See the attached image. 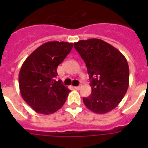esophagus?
Listing matches in <instances>:
<instances>
[{"label": "esophagus", "mask_w": 148, "mask_h": 148, "mask_svg": "<svg viewBox=\"0 0 148 148\" xmlns=\"http://www.w3.org/2000/svg\"><path fill=\"white\" fill-rule=\"evenodd\" d=\"M81 86H77V87H74V88L75 89V90H79V89H81Z\"/></svg>", "instance_id": "34e87169"}]
</instances>
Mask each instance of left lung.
I'll list each match as a JSON object with an SVG mask.
<instances>
[{
  "label": "left lung",
  "mask_w": 148,
  "mask_h": 148,
  "mask_svg": "<svg viewBox=\"0 0 148 148\" xmlns=\"http://www.w3.org/2000/svg\"><path fill=\"white\" fill-rule=\"evenodd\" d=\"M74 47L85 62L92 92L84 104L95 113L104 114L116 108L129 86V66L120 51L97 38L81 40Z\"/></svg>",
  "instance_id": "obj_1"
}]
</instances>
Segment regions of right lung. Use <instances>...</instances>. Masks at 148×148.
<instances>
[{"label": "right lung", "mask_w": 148, "mask_h": 148, "mask_svg": "<svg viewBox=\"0 0 148 148\" xmlns=\"http://www.w3.org/2000/svg\"><path fill=\"white\" fill-rule=\"evenodd\" d=\"M73 48V43L49 41L32 52L19 73L21 96L35 112L55 113L64 105L70 90L56 81L57 68Z\"/></svg>", "instance_id": "right-lung-1"}]
</instances>
